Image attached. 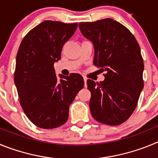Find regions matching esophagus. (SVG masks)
<instances>
[{"label":"esophagus","instance_id":"obj_1","mask_svg":"<svg viewBox=\"0 0 158 158\" xmlns=\"http://www.w3.org/2000/svg\"><path fill=\"white\" fill-rule=\"evenodd\" d=\"M84 82H85V86H87V79L85 77H84Z\"/></svg>","mask_w":158,"mask_h":158}]
</instances>
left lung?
I'll use <instances>...</instances> for the list:
<instances>
[{
	"mask_svg": "<svg viewBox=\"0 0 158 158\" xmlns=\"http://www.w3.org/2000/svg\"><path fill=\"white\" fill-rule=\"evenodd\" d=\"M79 27L94 44V65L106 72L100 83L87 81L92 116L101 123L120 125L134 112L144 86L140 47L129 29L111 18L81 22Z\"/></svg>",
	"mask_w": 158,
	"mask_h": 158,
	"instance_id": "obj_1",
	"label": "left lung"
}]
</instances>
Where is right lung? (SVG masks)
<instances>
[{"instance_id": "right-lung-1", "label": "right lung", "mask_w": 158, "mask_h": 158, "mask_svg": "<svg viewBox=\"0 0 158 158\" xmlns=\"http://www.w3.org/2000/svg\"><path fill=\"white\" fill-rule=\"evenodd\" d=\"M77 27V23L45 20L32 28L20 43L14 81L23 112L38 127L54 129L63 125L69 117V105L84 87L80 74L60 75L58 80L54 67Z\"/></svg>"}]
</instances>
